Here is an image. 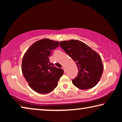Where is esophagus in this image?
<instances>
[{"label": "esophagus", "mask_w": 122, "mask_h": 122, "mask_svg": "<svg viewBox=\"0 0 122 122\" xmlns=\"http://www.w3.org/2000/svg\"><path fill=\"white\" fill-rule=\"evenodd\" d=\"M62 69L64 70V72H65V67H64V66H63V67H62Z\"/></svg>", "instance_id": "1"}]
</instances>
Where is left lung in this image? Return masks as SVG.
<instances>
[{
  "mask_svg": "<svg viewBox=\"0 0 122 122\" xmlns=\"http://www.w3.org/2000/svg\"><path fill=\"white\" fill-rule=\"evenodd\" d=\"M60 46L75 61L78 68L77 76L72 79L73 84L83 90L91 89L96 85L103 72L100 56L78 40L61 41Z\"/></svg>",
  "mask_w": 122,
  "mask_h": 122,
  "instance_id": "obj_1",
  "label": "left lung"
}]
</instances>
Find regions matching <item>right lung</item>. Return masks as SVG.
<instances>
[{
	"label": "right lung",
	"instance_id": "right-lung-1",
	"mask_svg": "<svg viewBox=\"0 0 122 122\" xmlns=\"http://www.w3.org/2000/svg\"><path fill=\"white\" fill-rule=\"evenodd\" d=\"M59 41L43 39L33 44L24 55L22 72L34 91L45 94L53 90L64 73L62 69L55 66L49 61Z\"/></svg>",
	"mask_w": 122,
	"mask_h": 122
}]
</instances>
